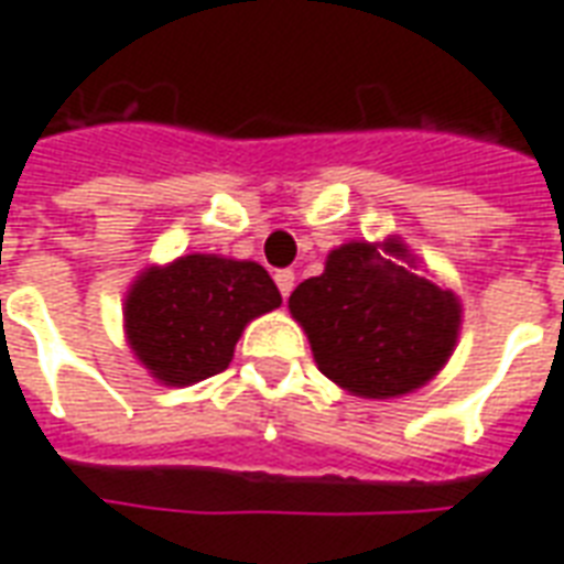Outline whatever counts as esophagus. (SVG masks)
I'll list each match as a JSON object with an SVG mask.
<instances>
[{
    "instance_id": "esophagus-1",
    "label": "esophagus",
    "mask_w": 564,
    "mask_h": 564,
    "mask_svg": "<svg viewBox=\"0 0 564 564\" xmlns=\"http://www.w3.org/2000/svg\"><path fill=\"white\" fill-rule=\"evenodd\" d=\"M275 285L282 291V297H289L291 289H294V273H291V270H279V273H275Z\"/></svg>"
}]
</instances>
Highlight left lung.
<instances>
[{
    "mask_svg": "<svg viewBox=\"0 0 564 564\" xmlns=\"http://www.w3.org/2000/svg\"><path fill=\"white\" fill-rule=\"evenodd\" d=\"M289 310L310 337L318 370L355 398L373 401L431 382L462 330V301L419 273L398 237L337 246L325 273L291 291Z\"/></svg>",
    "mask_w": 564,
    "mask_h": 564,
    "instance_id": "left-lung-1",
    "label": "left lung"
}]
</instances>
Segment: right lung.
<instances>
[{"label": "right lung", "instance_id": "1", "mask_svg": "<svg viewBox=\"0 0 564 564\" xmlns=\"http://www.w3.org/2000/svg\"><path fill=\"white\" fill-rule=\"evenodd\" d=\"M279 303L261 263L197 251L135 275L123 297V334L151 377L185 389L221 373L246 325Z\"/></svg>", "mask_w": 564, "mask_h": 564}]
</instances>
